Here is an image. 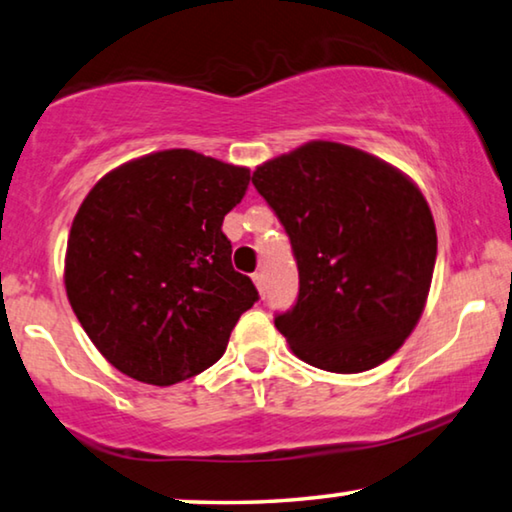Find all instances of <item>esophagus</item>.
Wrapping results in <instances>:
<instances>
[{
	"instance_id": "esophagus-1",
	"label": "esophagus",
	"mask_w": 512,
	"mask_h": 512,
	"mask_svg": "<svg viewBox=\"0 0 512 512\" xmlns=\"http://www.w3.org/2000/svg\"><path fill=\"white\" fill-rule=\"evenodd\" d=\"M253 282H255L257 292L264 296V294H266V282H264V273H253Z\"/></svg>"
}]
</instances>
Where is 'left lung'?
<instances>
[{
	"mask_svg": "<svg viewBox=\"0 0 512 512\" xmlns=\"http://www.w3.org/2000/svg\"><path fill=\"white\" fill-rule=\"evenodd\" d=\"M253 183L299 266V299L276 315L292 352L340 375L391 358L423 315L437 259L434 218L416 183L326 140L266 160Z\"/></svg>",
	"mask_w": 512,
	"mask_h": 512,
	"instance_id": "obj_1",
	"label": "left lung"
}]
</instances>
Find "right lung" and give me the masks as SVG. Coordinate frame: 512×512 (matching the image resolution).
<instances>
[{"label":"right lung","instance_id":"1","mask_svg":"<svg viewBox=\"0 0 512 512\" xmlns=\"http://www.w3.org/2000/svg\"><path fill=\"white\" fill-rule=\"evenodd\" d=\"M248 183V167L167 149L128 160L89 190L68 234L64 285L119 372L172 386L225 354L259 299L223 234Z\"/></svg>","mask_w":512,"mask_h":512}]
</instances>
